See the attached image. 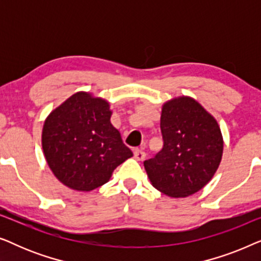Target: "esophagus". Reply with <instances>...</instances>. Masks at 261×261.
I'll list each match as a JSON object with an SVG mask.
<instances>
[{
  "label": "esophagus",
  "instance_id": "obj_1",
  "mask_svg": "<svg viewBox=\"0 0 261 261\" xmlns=\"http://www.w3.org/2000/svg\"><path fill=\"white\" fill-rule=\"evenodd\" d=\"M146 156V153L142 151V149H139V148H135L134 149V158L137 160H144Z\"/></svg>",
  "mask_w": 261,
  "mask_h": 261
}]
</instances>
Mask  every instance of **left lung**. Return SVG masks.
<instances>
[{
    "instance_id": "obj_1",
    "label": "left lung",
    "mask_w": 261,
    "mask_h": 261,
    "mask_svg": "<svg viewBox=\"0 0 261 261\" xmlns=\"http://www.w3.org/2000/svg\"><path fill=\"white\" fill-rule=\"evenodd\" d=\"M163 148L145 160L155 189L170 197H187L212 179L221 163L223 139L216 120L191 97L163 106L160 117Z\"/></svg>"
}]
</instances>
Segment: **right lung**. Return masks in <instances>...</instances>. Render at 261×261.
Returning a JSON list of instances; mask_svg holds the SVG:
<instances>
[{"mask_svg":"<svg viewBox=\"0 0 261 261\" xmlns=\"http://www.w3.org/2000/svg\"><path fill=\"white\" fill-rule=\"evenodd\" d=\"M110 116L109 103L88 92H76L47 116L42 149L49 169L64 185L94 190L133 155Z\"/></svg>","mask_w":261,"mask_h":261,"instance_id":"obj_1","label":"right lung"}]
</instances>
